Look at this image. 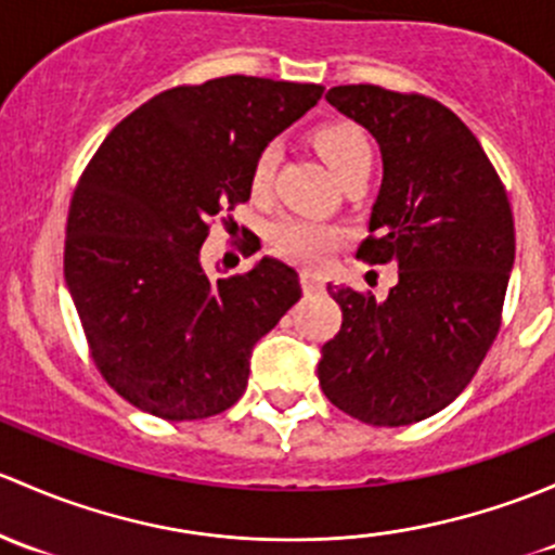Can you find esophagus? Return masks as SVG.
I'll return each instance as SVG.
<instances>
[{"label":"esophagus","mask_w":555,"mask_h":555,"mask_svg":"<svg viewBox=\"0 0 555 555\" xmlns=\"http://www.w3.org/2000/svg\"><path fill=\"white\" fill-rule=\"evenodd\" d=\"M325 285V280L318 275V272H310L305 270L301 272V288H305V294H320Z\"/></svg>","instance_id":"1"}]
</instances>
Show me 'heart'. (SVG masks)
<instances>
[{"mask_svg": "<svg viewBox=\"0 0 555 555\" xmlns=\"http://www.w3.org/2000/svg\"><path fill=\"white\" fill-rule=\"evenodd\" d=\"M315 146L334 170L336 179L345 181L356 170L371 168V144L361 128L350 122H331L315 130ZM280 159L278 144H267L256 157L250 170V190L254 194H264L270 190L272 176H275ZM270 243L280 256L299 264H320L336 245L341 243V232L336 227L323 224L312 219H280L272 224Z\"/></svg>", "mask_w": 555, "mask_h": 555, "instance_id": "1", "label": "heart"}]
</instances>
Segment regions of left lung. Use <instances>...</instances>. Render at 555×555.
<instances>
[{
	"instance_id": "1",
	"label": "left lung",
	"mask_w": 555,
	"mask_h": 555,
	"mask_svg": "<svg viewBox=\"0 0 555 555\" xmlns=\"http://www.w3.org/2000/svg\"><path fill=\"white\" fill-rule=\"evenodd\" d=\"M325 101L374 135L382 186L365 264H396L385 299L328 283L341 328L320 350L325 398L374 427L427 420L454 401L500 331L516 259L505 186L451 108L376 85H339Z\"/></svg>"
}]
</instances>
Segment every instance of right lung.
I'll return each instance as SVG.
<instances>
[{"instance_id":"obj_1","label":"right lung","mask_w":555,"mask_h":555,"mask_svg":"<svg viewBox=\"0 0 555 555\" xmlns=\"http://www.w3.org/2000/svg\"><path fill=\"white\" fill-rule=\"evenodd\" d=\"M320 95V85L243 74L165 90L90 159L68 208L64 275L93 361L125 401L186 422L243 396L250 352L299 301V275L264 256L214 280L199 250L210 219L250 197L259 152Z\"/></svg>"}]
</instances>
